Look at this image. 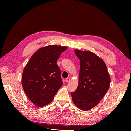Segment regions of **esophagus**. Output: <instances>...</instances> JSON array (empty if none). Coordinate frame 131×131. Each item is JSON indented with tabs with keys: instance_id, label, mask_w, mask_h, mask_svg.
Wrapping results in <instances>:
<instances>
[{
	"instance_id": "esophagus-1",
	"label": "esophagus",
	"mask_w": 131,
	"mask_h": 131,
	"mask_svg": "<svg viewBox=\"0 0 131 131\" xmlns=\"http://www.w3.org/2000/svg\"><path fill=\"white\" fill-rule=\"evenodd\" d=\"M66 82H70V78H67V79H66Z\"/></svg>"
}]
</instances>
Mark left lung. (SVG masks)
I'll use <instances>...</instances> for the list:
<instances>
[{"label":"left lung","instance_id":"8db88e82","mask_svg":"<svg viewBox=\"0 0 131 131\" xmlns=\"http://www.w3.org/2000/svg\"><path fill=\"white\" fill-rule=\"evenodd\" d=\"M80 60L79 85L71 93L75 105L87 111L97 106L109 88L111 78L104 61L89 51L75 50Z\"/></svg>","mask_w":131,"mask_h":131}]
</instances>
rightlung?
<instances>
[{
    "mask_svg": "<svg viewBox=\"0 0 131 131\" xmlns=\"http://www.w3.org/2000/svg\"><path fill=\"white\" fill-rule=\"evenodd\" d=\"M67 48L54 45L41 48L34 53L25 66L22 87L34 105L43 107L49 104L63 84L56 63L61 52Z\"/></svg>",
    "mask_w": 131,
    "mask_h": 131,
    "instance_id": "right-lung-1",
    "label": "right lung"
}]
</instances>
